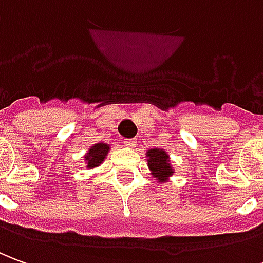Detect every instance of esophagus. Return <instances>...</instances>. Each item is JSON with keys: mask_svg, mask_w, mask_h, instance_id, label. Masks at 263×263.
I'll list each match as a JSON object with an SVG mask.
<instances>
[{"mask_svg": "<svg viewBox=\"0 0 263 263\" xmlns=\"http://www.w3.org/2000/svg\"><path fill=\"white\" fill-rule=\"evenodd\" d=\"M136 139H126L124 140V144L127 146V147H136Z\"/></svg>", "mask_w": 263, "mask_h": 263, "instance_id": "obj_1", "label": "esophagus"}]
</instances>
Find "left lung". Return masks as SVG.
Wrapping results in <instances>:
<instances>
[{
    "label": "left lung",
    "instance_id": "8db88e82",
    "mask_svg": "<svg viewBox=\"0 0 263 263\" xmlns=\"http://www.w3.org/2000/svg\"><path fill=\"white\" fill-rule=\"evenodd\" d=\"M146 156H147V166L157 182L164 183L175 173V170L172 169L169 163V155L164 150L150 149L147 150Z\"/></svg>",
    "mask_w": 263,
    "mask_h": 263
}]
</instances>
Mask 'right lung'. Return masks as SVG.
I'll return each instance as SVG.
<instances>
[{
	"mask_svg": "<svg viewBox=\"0 0 263 263\" xmlns=\"http://www.w3.org/2000/svg\"><path fill=\"white\" fill-rule=\"evenodd\" d=\"M108 150H110V146L106 143H97V144L91 146L90 150L87 152V155L84 156L87 169H94V167L100 166L101 163L104 162Z\"/></svg>",
	"mask_w": 263,
	"mask_h": 263,
	"instance_id": "add662e5",
	"label": "right lung"
}]
</instances>
